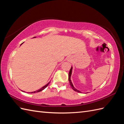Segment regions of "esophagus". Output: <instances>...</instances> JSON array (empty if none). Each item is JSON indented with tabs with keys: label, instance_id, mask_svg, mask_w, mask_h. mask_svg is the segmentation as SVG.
I'll return each mask as SVG.
<instances>
[{
	"label": "esophagus",
	"instance_id": "esophagus-1",
	"mask_svg": "<svg viewBox=\"0 0 124 124\" xmlns=\"http://www.w3.org/2000/svg\"><path fill=\"white\" fill-rule=\"evenodd\" d=\"M67 61H68V62H70L71 61V57H68V58H67Z\"/></svg>",
	"mask_w": 124,
	"mask_h": 124
}]
</instances>
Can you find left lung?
<instances>
[{
    "mask_svg": "<svg viewBox=\"0 0 124 124\" xmlns=\"http://www.w3.org/2000/svg\"><path fill=\"white\" fill-rule=\"evenodd\" d=\"M72 69H73V67H71V68H70V70L69 74H68V81H69L70 84V86H71V89H72L73 90L75 91L78 92H79H79H80V91H79V90H78L76 89H75V87H74L73 85V84H72V82H71V81L70 77H71V71H72Z\"/></svg>",
    "mask_w": 124,
    "mask_h": 124,
    "instance_id": "obj_1",
    "label": "left lung"
}]
</instances>
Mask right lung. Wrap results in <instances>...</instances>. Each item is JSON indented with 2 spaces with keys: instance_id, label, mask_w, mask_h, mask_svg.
Returning <instances> with one entry per match:
<instances>
[{
  "instance_id": "obj_1",
  "label": "right lung",
  "mask_w": 124,
  "mask_h": 124,
  "mask_svg": "<svg viewBox=\"0 0 124 124\" xmlns=\"http://www.w3.org/2000/svg\"><path fill=\"white\" fill-rule=\"evenodd\" d=\"M36 38V37H33V38ZM22 44L21 45H22ZM49 83H50V82H49V83H48V84H46V85H45V86H43V87H42L41 88V89H39L38 90H37V91H34V92H27V93H37V92H40V91H42V90H43L44 89H45V88H46V87L48 86V85H49ZM23 92H24V91H23Z\"/></svg>"
}]
</instances>
